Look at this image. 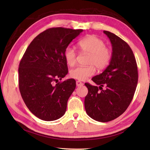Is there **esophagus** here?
Masks as SVG:
<instances>
[{
    "label": "esophagus",
    "mask_w": 150,
    "mask_h": 150,
    "mask_svg": "<svg viewBox=\"0 0 150 150\" xmlns=\"http://www.w3.org/2000/svg\"><path fill=\"white\" fill-rule=\"evenodd\" d=\"M76 85H77V86H81L83 85V83L80 81H76Z\"/></svg>",
    "instance_id": "1"
}]
</instances>
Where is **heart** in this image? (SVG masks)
Here are the masks:
<instances>
[{
  "instance_id": "obj_1",
  "label": "heart",
  "mask_w": 150,
  "mask_h": 150,
  "mask_svg": "<svg viewBox=\"0 0 150 150\" xmlns=\"http://www.w3.org/2000/svg\"><path fill=\"white\" fill-rule=\"evenodd\" d=\"M82 52L89 55L88 66H78L70 71V77L79 81H84L95 73V66L102 70L110 64L112 57L111 51L106 47L104 41L95 35L84 38L78 42ZM64 58L67 64L72 66L77 60V52L73 47H67L64 52Z\"/></svg>"
}]
</instances>
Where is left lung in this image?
<instances>
[{
    "label": "left lung",
    "mask_w": 150,
    "mask_h": 150,
    "mask_svg": "<svg viewBox=\"0 0 150 150\" xmlns=\"http://www.w3.org/2000/svg\"><path fill=\"white\" fill-rule=\"evenodd\" d=\"M104 33L111 41L112 57L106 69L91 79L99 86L85 83L88 93L84 99L87 114L102 122L114 120L126 110L138 82L137 65L131 47L114 33Z\"/></svg>",
    "instance_id": "8db88e82"
}]
</instances>
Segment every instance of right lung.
I'll use <instances>...</instances> for the list:
<instances>
[{
  "mask_svg": "<svg viewBox=\"0 0 150 150\" xmlns=\"http://www.w3.org/2000/svg\"><path fill=\"white\" fill-rule=\"evenodd\" d=\"M82 31L49 28L31 41L22 57L18 67L19 90L28 109L41 120H55L66 112L76 82L73 79L58 81L68 72L65 50Z\"/></svg>",
  "mask_w": 150,
  "mask_h": 150,
  "instance_id": "right-lung-1",
  "label": "right lung"
}]
</instances>
